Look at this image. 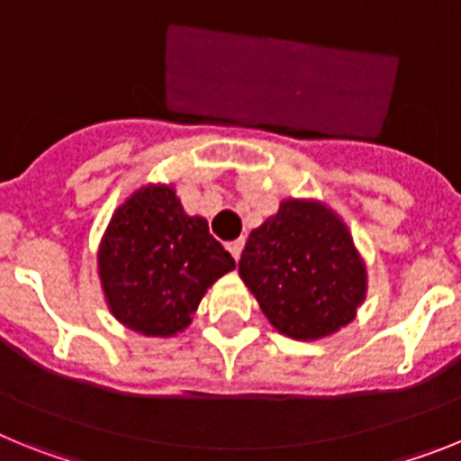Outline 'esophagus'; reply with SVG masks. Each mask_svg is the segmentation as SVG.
Returning <instances> with one entry per match:
<instances>
[{"instance_id":"1","label":"esophagus","mask_w":461,"mask_h":461,"mask_svg":"<svg viewBox=\"0 0 461 461\" xmlns=\"http://www.w3.org/2000/svg\"><path fill=\"white\" fill-rule=\"evenodd\" d=\"M242 249H244V240H235V242H228V251H230V256H233L235 260H240V256H242Z\"/></svg>"}]
</instances>
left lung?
Returning a JSON list of instances; mask_svg holds the SVG:
<instances>
[{"mask_svg":"<svg viewBox=\"0 0 461 461\" xmlns=\"http://www.w3.org/2000/svg\"><path fill=\"white\" fill-rule=\"evenodd\" d=\"M240 276L281 335L303 341L351 323L367 293L346 223L323 203L297 198L251 230Z\"/></svg>","mask_w":461,"mask_h":461,"instance_id":"obj_1","label":"left lung"}]
</instances>
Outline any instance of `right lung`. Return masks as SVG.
<instances>
[{
  "instance_id": "right-lung-1",
  "label": "right lung",
  "mask_w": 461,
  "mask_h": 461,
  "mask_svg": "<svg viewBox=\"0 0 461 461\" xmlns=\"http://www.w3.org/2000/svg\"><path fill=\"white\" fill-rule=\"evenodd\" d=\"M235 267L203 217H189L173 185L133 191L99 247L110 313L145 337H173L191 323L207 288Z\"/></svg>"
}]
</instances>
